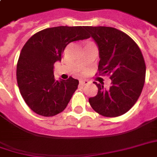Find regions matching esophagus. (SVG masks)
Here are the masks:
<instances>
[{
	"label": "esophagus",
	"mask_w": 157,
	"mask_h": 157,
	"mask_svg": "<svg viewBox=\"0 0 157 157\" xmlns=\"http://www.w3.org/2000/svg\"><path fill=\"white\" fill-rule=\"evenodd\" d=\"M89 82L87 81V80H81L80 81V85H82V86H85L86 84H88Z\"/></svg>",
	"instance_id": "34e87169"
}]
</instances>
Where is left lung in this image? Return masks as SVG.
<instances>
[{"mask_svg": "<svg viewBox=\"0 0 157 157\" xmlns=\"http://www.w3.org/2000/svg\"><path fill=\"white\" fill-rule=\"evenodd\" d=\"M98 48L99 75H109L111 86H98L89 98L92 108L106 117L123 115L140 98L145 80V63L139 46L126 33L112 27L86 26Z\"/></svg>", "mask_w": 157, "mask_h": 157, "instance_id": "8db88e82", "label": "left lung"}]
</instances>
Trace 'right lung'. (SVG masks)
Instances as JSON below:
<instances>
[{"mask_svg": "<svg viewBox=\"0 0 157 157\" xmlns=\"http://www.w3.org/2000/svg\"><path fill=\"white\" fill-rule=\"evenodd\" d=\"M84 26H58L40 30L23 47L17 64V82L22 97L32 109L42 117L62 112L79 81L70 77L56 81L53 67L61 61L69 43L89 38Z\"/></svg>", "mask_w": 157, "mask_h": 157, "instance_id": "add662e5", "label": "right lung"}]
</instances>
